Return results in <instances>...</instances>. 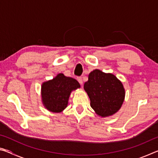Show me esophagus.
Returning <instances> with one entry per match:
<instances>
[{"instance_id":"esophagus-1","label":"esophagus","mask_w":158,"mask_h":158,"mask_svg":"<svg viewBox=\"0 0 158 158\" xmlns=\"http://www.w3.org/2000/svg\"><path fill=\"white\" fill-rule=\"evenodd\" d=\"M77 80L79 81V83L80 84H83V80H82V78H81V77H77Z\"/></svg>"}]
</instances>
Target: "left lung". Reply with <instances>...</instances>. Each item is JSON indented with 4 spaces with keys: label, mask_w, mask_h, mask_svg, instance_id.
Segmentation results:
<instances>
[{
    "label": "left lung",
    "mask_w": 158,
    "mask_h": 158,
    "mask_svg": "<svg viewBox=\"0 0 158 158\" xmlns=\"http://www.w3.org/2000/svg\"><path fill=\"white\" fill-rule=\"evenodd\" d=\"M84 88L89 96L90 106L99 116L113 115L121 108L125 98L122 83L112 74L99 69L92 71Z\"/></svg>",
    "instance_id": "obj_1"
}]
</instances>
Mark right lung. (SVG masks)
Here are the masks:
<instances>
[{
	"label": "right lung",
	"instance_id": "right-lung-1",
	"mask_svg": "<svg viewBox=\"0 0 158 158\" xmlns=\"http://www.w3.org/2000/svg\"><path fill=\"white\" fill-rule=\"evenodd\" d=\"M79 87L80 84L76 79L65 77L63 74H58L54 79L42 84V102L50 111H62L68 105L72 90Z\"/></svg>",
	"mask_w": 158,
	"mask_h": 158
}]
</instances>
